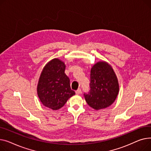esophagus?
<instances>
[{"label":"esophagus","mask_w":151,"mask_h":151,"mask_svg":"<svg viewBox=\"0 0 151 151\" xmlns=\"http://www.w3.org/2000/svg\"><path fill=\"white\" fill-rule=\"evenodd\" d=\"M76 94H81V93H82V91H81V89H78L77 90H76Z\"/></svg>","instance_id":"esophagus-1"}]
</instances>
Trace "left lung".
I'll list each match as a JSON object with an SVG mask.
<instances>
[{"instance_id":"left-lung-1","label":"left lung","mask_w":151,"mask_h":151,"mask_svg":"<svg viewBox=\"0 0 151 151\" xmlns=\"http://www.w3.org/2000/svg\"><path fill=\"white\" fill-rule=\"evenodd\" d=\"M90 91L84 94L88 105L96 110L107 108L116 100L119 91L117 76L107 61H99L91 68Z\"/></svg>"}]
</instances>
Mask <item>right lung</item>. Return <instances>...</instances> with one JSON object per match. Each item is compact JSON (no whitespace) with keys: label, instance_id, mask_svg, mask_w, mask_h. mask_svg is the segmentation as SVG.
<instances>
[{"label":"right lung","instance_id":"add662e5","mask_svg":"<svg viewBox=\"0 0 151 151\" xmlns=\"http://www.w3.org/2000/svg\"><path fill=\"white\" fill-rule=\"evenodd\" d=\"M66 65L55 58L44 66L37 85V94L42 104L53 110L63 107L75 92L70 89V81L65 74Z\"/></svg>","mask_w":151,"mask_h":151}]
</instances>
